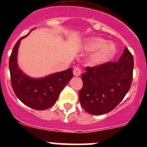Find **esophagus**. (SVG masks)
I'll use <instances>...</instances> for the list:
<instances>
[{"label": "esophagus", "mask_w": 147, "mask_h": 147, "mask_svg": "<svg viewBox=\"0 0 147 147\" xmlns=\"http://www.w3.org/2000/svg\"><path fill=\"white\" fill-rule=\"evenodd\" d=\"M73 74H74V75L76 76H80L82 74L81 69H80V68H79V67H76V68H74V71H73Z\"/></svg>", "instance_id": "1"}]
</instances>
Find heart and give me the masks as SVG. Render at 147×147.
<instances>
[{
    "label": "heart",
    "mask_w": 147,
    "mask_h": 147,
    "mask_svg": "<svg viewBox=\"0 0 147 147\" xmlns=\"http://www.w3.org/2000/svg\"><path fill=\"white\" fill-rule=\"evenodd\" d=\"M82 47L88 51H93L90 58L93 65L105 64L111 60L116 54L115 45L102 37H88L84 40Z\"/></svg>",
    "instance_id": "heart-1"
}]
</instances>
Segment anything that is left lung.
<instances>
[{
	"instance_id": "obj_1",
	"label": "left lung",
	"mask_w": 147,
	"mask_h": 147,
	"mask_svg": "<svg viewBox=\"0 0 147 147\" xmlns=\"http://www.w3.org/2000/svg\"><path fill=\"white\" fill-rule=\"evenodd\" d=\"M133 57L125 47L119 62L86 67L79 98L82 107L92 115L112 111L129 91L132 81Z\"/></svg>"
}]
</instances>
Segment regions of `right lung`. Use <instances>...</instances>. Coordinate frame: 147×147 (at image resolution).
<instances>
[{
  "instance_id": "right-lung-1",
  "label": "right lung",
  "mask_w": 147,
  "mask_h": 147,
  "mask_svg": "<svg viewBox=\"0 0 147 147\" xmlns=\"http://www.w3.org/2000/svg\"><path fill=\"white\" fill-rule=\"evenodd\" d=\"M26 36L18 40L10 56L9 67L11 86L17 97L24 105L34 110H46L54 105L60 92L73 78L72 68L40 79L24 74L18 67L17 57L20 40Z\"/></svg>"
}]
</instances>
